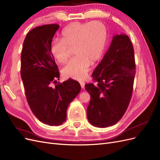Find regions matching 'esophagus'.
<instances>
[{"instance_id":"obj_1","label":"esophagus","mask_w":160,"mask_h":160,"mask_svg":"<svg viewBox=\"0 0 160 160\" xmlns=\"http://www.w3.org/2000/svg\"><path fill=\"white\" fill-rule=\"evenodd\" d=\"M79 83H80V85H81V88H84V87H85V82L83 81H79Z\"/></svg>"}]
</instances>
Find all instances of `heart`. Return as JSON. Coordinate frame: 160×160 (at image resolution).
<instances>
[{
  "mask_svg": "<svg viewBox=\"0 0 160 160\" xmlns=\"http://www.w3.org/2000/svg\"><path fill=\"white\" fill-rule=\"evenodd\" d=\"M107 38V30L102 22H72L61 32V41H52L51 52L53 57L64 63L74 51L76 56L62 69L65 76L81 80L88 73L91 63L102 56Z\"/></svg>",
  "mask_w": 160,
  "mask_h": 160,
  "instance_id": "b5f03b06",
  "label": "heart"
}]
</instances>
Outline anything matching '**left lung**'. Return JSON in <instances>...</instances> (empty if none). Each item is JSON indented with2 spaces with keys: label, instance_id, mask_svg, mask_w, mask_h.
I'll return each instance as SVG.
<instances>
[{
  "label": "left lung",
  "instance_id": "obj_1",
  "mask_svg": "<svg viewBox=\"0 0 160 160\" xmlns=\"http://www.w3.org/2000/svg\"><path fill=\"white\" fill-rule=\"evenodd\" d=\"M135 75L132 42L125 34L114 35L108 51L92 74L97 85H85L91 96L87 109L91 124L106 128L119 122L132 98Z\"/></svg>",
  "mask_w": 160,
  "mask_h": 160
}]
</instances>
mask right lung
I'll use <instances>...</instances> for the list:
<instances>
[{
	"mask_svg": "<svg viewBox=\"0 0 160 160\" xmlns=\"http://www.w3.org/2000/svg\"><path fill=\"white\" fill-rule=\"evenodd\" d=\"M59 28L56 24L34 28L27 34L21 56V75L28 104L40 122L55 126L65 122L67 108L81 91L79 82L72 79L57 83L60 73L51 45ZM52 83L56 84L55 88Z\"/></svg>",
	"mask_w": 160,
	"mask_h": 160,
	"instance_id": "right-lung-1",
	"label": "right lung"
}]
</instances>
